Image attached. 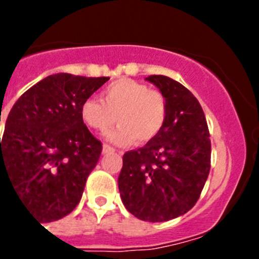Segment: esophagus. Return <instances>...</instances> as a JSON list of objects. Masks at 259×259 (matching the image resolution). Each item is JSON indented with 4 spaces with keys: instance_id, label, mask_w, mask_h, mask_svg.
I'll use <instances>...</instances> for the list:
<instances>
[{
    "instance_id": "1",
    "label": "esophagus",
    "mask_w": 259,
    "mask_h": 259,
    "mask_svg": "<svg viewBox=\"0 0 259 259\" xmlns=\"http://www.w3.org/2000/svg\"><path fill=\"white\" fill-rule=\"evenodd\" d=\"M115 152V149L114 148H111L110 145H103V150H102V153L103 154H110V153H114Z\"/></svg>"
}]
</instances>
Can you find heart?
I'll return each instance as SVG.
<instances>
[{
  "instance_id": "b5f03b06",
  "label": "heart",
  "mask_w": 259,
  "mask_h": 259,
  "mask_svg": "<svg viewBox=\"0 0 259 259\" xmlns=\"http://www.w3.org/2000/svg\"><path fill=\"white\" fill-rule=\"evenodd\" d=\"M101 101L89 98L80 106L82 121L98 133L119 123L110 138L118 144H148L161 133L166 121L162 93L134 79H118L102 91Z\"/></svg>"
}]
</instances>
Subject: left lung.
I'll list each match as a JSON object with an SVG mask.
<instances>
[{"instance_id":"obj_1","label":"left lung","mask_w":259,"mask_h":259,"mask_svg":"<svg viewBox=\"0 0 259 259\" xmlns=\"http://www.w3.org/2000/svg\"><path fill=\"white\" fill-rule=\"evenodd\" d=\"M146 80L165 97V125L144 148L123 154L118 187L126 209L154 223L196 204L211 168V140L203 109L188 89L164 75Z\"/></svg>"}]
</instances>
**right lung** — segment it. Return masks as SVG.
I'll return each instance as SVG.
<instances>
[{
  "mask_svg": "<svg viewBox=\"0 0 259 259\" xmlns=\"http://www.w3.org/2000/svg\"><path fill=\"white\" fill-rule=\"evenodd\" d=\"M107 80L51 75L10 110L0 137V181L4 172L20 201L41 223L62 219L82 199L102 142L82 121L80 106Z\"/></svg>",
  "mask_w": 259,
  "mask_h": 259,
  "instance_id": "right-lung-1",
  "label": "right lung"
}]
</instances>
